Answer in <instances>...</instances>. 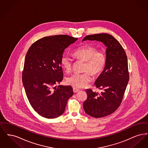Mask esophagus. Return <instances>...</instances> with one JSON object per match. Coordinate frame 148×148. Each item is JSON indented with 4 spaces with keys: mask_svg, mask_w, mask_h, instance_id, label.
Here are the masks:
<instances>
[{
    "mask_svg": "<svg viewBox=\"0 0 148 148\" xmlns=\"http://www.w3.org/2000/svg\"><path fill=\"white\" fill-rule=\"evenodd\" d=\"M80 90L79 89H77V88H73V92H75V93H76V92H79Z\"/></svg>",
    "mask_w": 148,
    "mask_h": 148,
    "instance_id": "1",
    "label": "esophagus"
}]
</instances>
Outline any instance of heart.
Segmentation results:
<instances>
[{
  "label": "heart",
  "instance_id": "b5f03b06",
  "mask_svg": "<svg viewBox=\"0 0 148 148\" xmlns=\"http://www.w3.org/2000/svg\"><path fill=\"white\" fill-rule=\"evenodd\" d=\"M73 56L77 60L84 61L83 71L82 74H73L66 79V83L75 88L84 87L91 80L90 74L97 77L103 71L106 63V53L98 50L97 47L85 44L79 47L73 52ZM60 63L67 73L71 71L73 62L69 56H63Z\"/></svg>",
  "mask_w": 148,
  "mask_h": 148
}]
</instances>
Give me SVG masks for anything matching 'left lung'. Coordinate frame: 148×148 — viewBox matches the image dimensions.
<instances>
[{"label":"left lung","mask_w":148,"mask_h":148,"mask_svg":"<svg viewBox=\"0 0 148 148\" xmlns=\"http://www.w3.org/2000/svg\"><path fill=\"white\" fill-rule=\"evenodd\" d=\"M87 40L101 42L107 47L106 66L95 82L96 87L103 92L99 93L86 89L88 97L83 103L87 114L102 118L114 113L122 101L129 79L127 56L112 35L106 33L87 35L83 41Z\"/></svg>","instance_id":"8db88e82"}]
</instances>
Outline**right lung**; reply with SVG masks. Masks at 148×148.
I'll list each match as a JSON object with an SVG mask.
<instances>
[{
  "label": "right lung",
  "instance_id": "obj_1",
  "mask_svg": "<svg viewBox=\"0 0 148 148\" xmlns=\"http://www.w3.org/2000/svg\"><path fill=\"white\" fill-rule=\"evenodd\" d=\"M77 39L67 35L44 37L34 42L26 54L23 84L30 105L42 117L61 115L73 95L71 86H53L63 78L60 60L64 50Z\"/></svg>",
  "mask_w": 148,
  "mask_h": 148
}]
</instances>
